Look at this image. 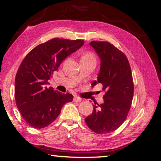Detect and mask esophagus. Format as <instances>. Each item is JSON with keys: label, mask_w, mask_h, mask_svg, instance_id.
Here are the masks:
<instances>
[{"label": "esophagus", "mask_w": 161, "mask_h": 161, "mask_svg": "<svg viewBox=\"0 0 161 161\" xmlns=\"http://www.w3.org/2000/svg\"><path fill=\"white\" fill-rule=\"evenodd\" d=\"M74 102H81V99L78 97H74Z\"/></svg>", "instance_id": "1"}]
</instances>
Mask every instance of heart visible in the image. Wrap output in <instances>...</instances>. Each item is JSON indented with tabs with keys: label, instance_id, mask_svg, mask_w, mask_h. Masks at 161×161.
<instances>
[{
	"label": "heart",
	"instance_id": "1",
	"mask_svg": "<svg viewBox=\"0 0 161 161\" xmlns=\"http://www.w3.org/2000/svg\"><path fill=\"white\" fill-rule=\"evenodd\" d=\"M83 58H86V59H94L93 54L90 53H86L83 55Z\"/></svg>",
	"mask_w": 161,
	"mask_h": 161
}]
</instances>
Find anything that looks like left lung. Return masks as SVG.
I'll return each instance as SVG.
<instances>
[{
    "mask_svg": "<svg viewBox=\"0 0 161 161\" xmlns=\"http://www.w3.org/2000/svg\"><path fill=\"white\" fill-rule=\"evenodd\" d=\"M100 59L97 81L92 86L102 84L103 103L94 105L93 112L84 119L89 129L97 133L116 130L126 120L133 97V82L126 56L108 42L89 43Z\"/></svg>",
    "mask_w": 161,
    "mask_h": 161,
    "instance_id": "8db88e82",
    "label": "left lung"
}]
</instances>
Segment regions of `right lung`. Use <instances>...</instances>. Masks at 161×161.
<instances>
[{"instance_id": "obj_1", "label": "right lung", "mask_w": 161, "mask_h": 161, "mask_svg": "<svg viewBox=\"0 0 161 161\" xmlns=\"http://www.w3.org/2000/svg\"><path fill=\"white\" fill-rule=\"evenodd\" d=\"M82 40L54 38L40 44L27 54L15 80V97L18 110L30 126L42 129L50 125L73 96L47 88L52 75L64 59L84 45Z\"/></svg>"}]
</instances>
